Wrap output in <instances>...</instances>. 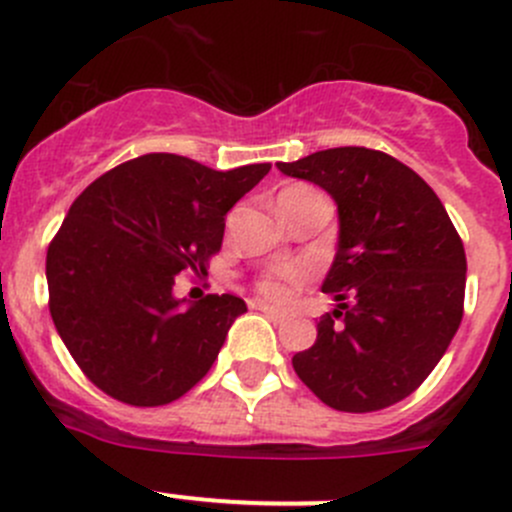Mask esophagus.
<instances>
[{
    "mask_svg": "<svg viewBox=\"0 0 512 512\" xmlns=\"http://www.w3.org/2000/svg\"><path fill=\"white\" fill-rule=\"evenodd\" d=\"M250 307H252V309H260V312H265L267 317L272 319V322H285V317H287L285 312H280V309H275V307H270V304L260 302V299H252Z\"/></svg>",
    "mask_w": 512,
    "mask_h": 512,
    "instance_id": "obj_1",
    "label": "esophagus"
}]
</instances>
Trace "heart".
Returning <instances> with one entry per match:
<instances>
[{"label": "heart", "mask_w": 512, "mask_h": 512, "mask_svg": "<svg viewBox=\"0 0 512 512\" xmlns=\"http://www.w3.org/2000/svg\"><path fill=\"white\" fill-rule=\"evenodd\" d=\"M317 195H319L317 190L309 188V185H289V188L282 190L277 203H280L282 213H287V210L297 208V205L307 203V200L317 198ZM304 277H307V270L299 265L275 267V270L257 277L255 289L260 297L270 299V302H285V299H289V294H292V289L297 287Z\"/></svg>", "instance_id": "b5f03b06"}]
</instances>
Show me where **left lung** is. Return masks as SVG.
<instances>
[{"label": "left lung", "instance_id": "1", "mask_svg": "<svg viewBox=\"0 0 512 512\" xmlns=\"http://www.w3.org/2000/svg\"><path fill=\"white\" fill-rule=\"evenodd\" d=\"M334 198L339 250L322 289L337 299L317 342L292 356L307 389L337 411L369 414L423 384L458 332L466 250L431 185L374 148L277 163Z\"/></svg>", "mask_w": 512, "mask_h": 512}]
</instances>
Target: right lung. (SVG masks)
<instances>
[{
	"label": "right lung",
	"instance_id": "obj_1",
	"mask_svg": "<svg viewBox=\"0 0 512 512\" xmlns=\"http://www.w3.org/2000/svg\"><path fill=\"white\" fill-rule=\"evenodd\" d=\"M270 163L213 170L175 153H146L96 178L46 252L49 312L86 379L128 406H163L210 371L235 294L183 307L175 275L205 272L223 247L225 215Z\"/></svg>",
	"mask_w": 512,
	"mask_h": 512
}]
</instances>
